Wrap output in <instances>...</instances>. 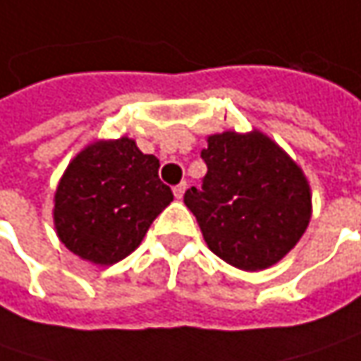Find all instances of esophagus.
<instances>
[{
	"label": "esophagus",
	"mask_w": 361,
	"mask_h": 361,
	"mask_svg": "<svg viewBox=\"0 0 361 361\" xmlns=\"http://www.w3.org/2000/svg\"><path fill=\"white\" fill-rule=\"evenodd\" d=\"M185 190H187V183H180V185H176V187L173 188L174 197H176V199H183V195H185Z\"/></svg>",
	"instance_id": "1"
}]
</instances>
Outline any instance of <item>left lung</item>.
Masks as SVG:
<instances>
[{"label":"left lung","mask_w":361,"mask_h":361,"mask_svg":"<svg viewBox=\"0 0 361 361\" xmlns=\"http://www.w3.org/2000/svg\"><path fill=\"white\" fill-rule=\"evenodd\" d=\"M202 187L185 192L209 249L243 271L281 261L312 219V190L293 160L263 132L209 136Z\"/></svg>","instance_id":"1"}]
</instances>
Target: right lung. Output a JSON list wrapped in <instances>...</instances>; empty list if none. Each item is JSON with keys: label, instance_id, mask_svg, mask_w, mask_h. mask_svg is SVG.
I'll list each match as a JSON object with an SVG mask.
<instances>
[{"label": "right lung", "instance_id": "1", "mask_svg": "<svg viewBox=\"0 0 361 361\" xmlns=\"http://www.w3.org/2000/svg\"><path fill=\"white\" fill-rule=\"evenodd\" d=\"M160 162L134 140H98L63 173L54 197L60 241L80 259L112 265L130 255L173 190L159 178Z\"/></svg>", "mask_w": 361, "mask_h": 361}]
</instances>
